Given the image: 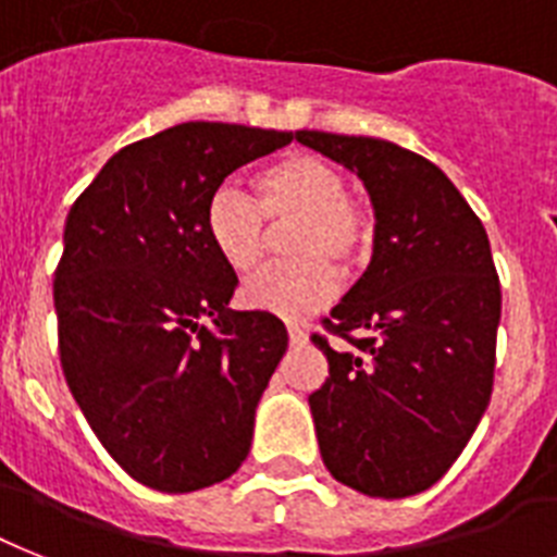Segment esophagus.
<instances>
[{"label":"esophagus","instance_id":"1","mask_svg":"<svg viewBox=\"0 0 557 557\" xmlns=\"http://www.w3.org/2000/svg\"><path fill=\"white\" fill-rule=\"evenodd\" d=\"M288 341H292V346H302V343L309 341V334L302 332L297 323H288Z\"/></svg>","mask_w":557,"mask_h":557}]
</instances>
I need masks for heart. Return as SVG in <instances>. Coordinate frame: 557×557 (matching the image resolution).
Returning <instances> with one entry per match:
<instances>
[{
    "label": "heart",
    "mask_w": 557,
    "mask_h": 557,
    "mask_svg": "<svg viewBox=\"0 0 557 557\" xmlns=\"http://www.w3.org/2000/svg\"><path fill=\"white\" fill-rule=\"evenodd\" d=\"M297 220L288 232V251L297 260L280 263L248 280L243 300L277 318H306L332 300L337 269L360 263L372 246V223L346 197V180L329 162L294 153L265 165L255 176V200L232 188L206 206V234L225 265L251 274L269 251V225Z\"/></svg>",
    "instance_id": "heart-1"
}]
</instances>
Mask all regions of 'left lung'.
<instances>
[{"label":"left lung","mask_w":557,"mask_h":557,"mask_svg":"<svg viewBox=\"0 0 557 557\" xmlns=\"http://www.w3.org/2000/svg\"><path fill=\"white\" fill-rule=\"evenodd\" d=\"M297 143L363 180L374 251L323 325L349 343L309 395L334 481L409 498L458 460L490 406L500 283L490 237L435 162L374 137L297 131Z\"/></svg>","instance_id":"1"}]
</instances>
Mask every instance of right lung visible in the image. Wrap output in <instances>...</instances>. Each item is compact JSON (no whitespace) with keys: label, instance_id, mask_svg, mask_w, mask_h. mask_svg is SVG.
Listing matches in <instances>:
<instances>
[{"label":"right lung","instance_id":"add662e5","mask_svg":"<svg viewBox=\"0 0 557 557\" xmlns=\"http://www.w3.org/2000/svg\"><path fill=\"white\" fill-rule=\"evenodd\" d=\"M292 131L183 122L131 143L67 211L53 274L59 360L94 435L134 481L194 492L232 478L288 332L228 309L237 274L206 206Z\"/></svg>","mask_w":557,"mask_h":557}]
</instances>
